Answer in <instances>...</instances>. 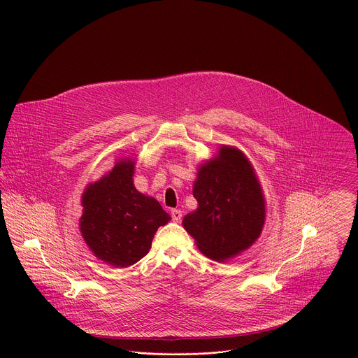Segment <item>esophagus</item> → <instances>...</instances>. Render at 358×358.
I'll use <instances>...</instances> for the list:
<instances>
[{
  "label": "esophagus",
  "mask_w": 358,
  "mask_h": 358,
  "mask_svg": "<svg viewBox=\"0 0 358 358\" xmlns=\"http://www.w3.org/2000/svg\"><path fill=\"white\" fill-rule=\"evenodd\" d=\"M171 219L174 220V222H180L181 220V217H182V212L180 210V209H171Z\"/></svg>",
  "instance_id": "obj_1"
}]
</instances>
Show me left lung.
I'll use <instances>...</instances> for the list:
<instances>
[{
    "instance_id": "obj_1",
    "label": "left lung",
    "mask_w": 358,
    "mask_h": 358,
    "mask_svg": "<svg viewBox=\"0 0 358 358\" xmlns=\"http://www.w3.org/2000/svg\"><path fill=\"white\" fill-rule=\"evenodd\" d=\"M192 194L198 209L188 213L182 224L210 259L223 262L259 237L265 201L254 170L240 150L222 146L213 162L201 166Z\"/></svg>"
}]
</instances>
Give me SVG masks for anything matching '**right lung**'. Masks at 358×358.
Wrapping results in <instances>:
<instances>
[{
	"label": "right lung",
	"mask_w": 358,
	"mask_h": 358,
	"mask_svg": "<svg viewBox=\"0 0 358 358\" xmlns=\"http://www.w3.org/2000/svg\"><path fill=\"white\" fill-rule=\"evenodd\" d=\"M132 174L134 162L121 160L82 196V236L99 259L117 268L142 259L156 230L170 220L156 199L136 191Z\"/></svg>",
	"instance_id": "1"
}]
</instances>
